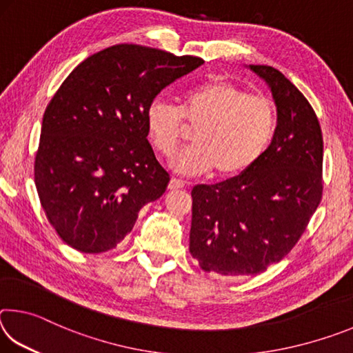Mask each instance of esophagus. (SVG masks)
<instances>
[{"instance_id": "esophagus-1", "label": "esophagus", "mask_w": 353, "mask_h": 353, "mask_svg": "<svg viewBox=\"0 0 353 353\" xmlns=\"http://www.w3.org/2000/svg\"><path fill=\"white\" fill-rule=\"evenodd\" d=\"M183 187H185V183L182 181H179V179H174V177H172L171 181H170V183H168V190H171V191L181 190Z\"/></svg>"}]
</instances>
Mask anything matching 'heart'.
Segmentation results:
<instances>
[{"label": "heart", "mask_w": 353, "mask_h": 353, "mask_svg": "<svg viewBox=\"0 0 353 353\" xmlns=\"http://www.w3.org/2000/svg\"><path fill=\"white\" fill-rule=\"evenodd\" d=\"M146 126L155 151L174 154L187 128L194 129L193 146L172 159L182 174L232 179L246 172L276 135L277 109L270 98L250 94L229 81H210L183 94L181 109L154 99L146 109Z\"/></svg>", "instance_id": "obj_1"}]
</instances>
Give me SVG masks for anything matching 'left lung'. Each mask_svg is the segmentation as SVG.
Wrapping results in <instances>:
<instances>
[{
	"label": "left lung",
	"mask_w": 353,
	"mask_h": 353,
	"mask_svg": "<svg viewBox=\"0 0 353 353\" xmlns=\"http://www.w3.org/2000/svg\"><path fill=\"white\" fill-rule=\"evenodd\" d=\"M271 87L276 135L254 166L191 191L190 254L202 271L256 276L296 246L322 199V132L307 98L279 70L250 65Z\"/></svg>",
	"instance_id": "left-lung-1"
}]
</instances>
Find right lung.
Wrapping results in <instances>:
<instances>
[{
	"instance_id": "obj_1",
	"label": "right lung",
	"mask_w": 353,
	"mask_h": 353,
	"mask_svg": "<svg viewBox=\"0 0 353 353\" xmlns=\"http://www.w3.org/2000/svg\"><path fill=\"white\" fill-rule=\"evenodd\" d=\"M201 57L121 43L87 57L48 104L34 159L35 187L57 235L83 254L126 238L170 174L148 141L154 98Z\"/></svg>"
}]
</instances>
